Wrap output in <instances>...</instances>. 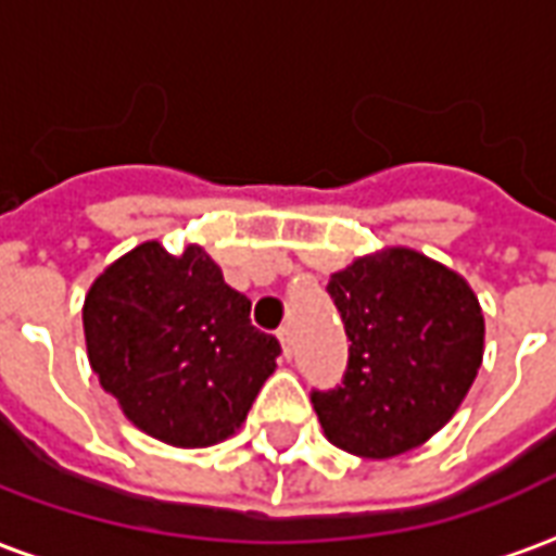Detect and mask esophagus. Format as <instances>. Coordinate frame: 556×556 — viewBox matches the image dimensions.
<instances>
[{
	"instance_id": "esophagus-1",
	"label": "esophagus",
	"mask_w": 556,
	"mask_h": 556,
	"mask_svg": "<svg viewBox=\"0 0 556 556\" xmlns=\"http://www.w3.org/2000/svg\"><path fill=\"white\" fill-rule=\"evenodd\" d=\"M277 339H279V345H282V354L291 357V327H279Z\"/></svg>"
}]
</instances>
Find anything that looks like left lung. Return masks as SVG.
Segmentation results:
<instances>
[{
	"label": "left lung",
	"instance_id": "8db88e82",
	"mask_svg": "<svg viewBox=\"0 0 556 556\" xmlns=\"http://www.w3.org/2000/svg\"><path fill=\"white\" fill-rule=\"evenodd\" d=\"M351 339L345 381L313 393L325 438L361 458H393L453 419L477 381L485 318L462 274L410 247H384L330 274Z\"/></svg>",
	"mask_w": 556,
	"mask_h": 556
}]
</instances>
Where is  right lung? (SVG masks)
I'll return each instance as SVG.
<instances>
[{
  "mask_svg": "<svg viewBox=\"0 0 556 556\" xmlns=\"http://www.w3.org/2000/svg\"><path fill=\"white\" fill-rule=\"evenodd\" d=\"M83 330L122 414L184 450L241 429L279 357L277 339L250 325V301L199 243L172 255L146 241L118 255L86 291Z\"/></svg>",
  "mask_w": 556,
  "mask_h": 556,
  "instance_id": "right-lung-1",
  "label": "right lung"
}]
</instances>
